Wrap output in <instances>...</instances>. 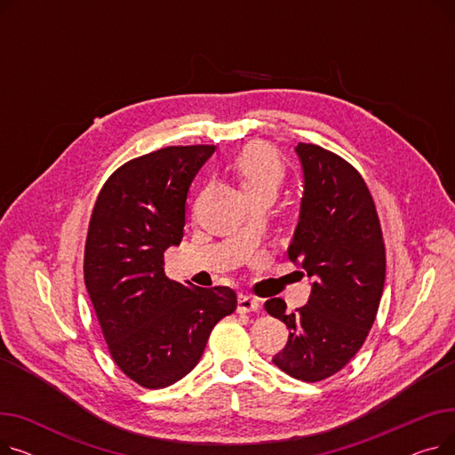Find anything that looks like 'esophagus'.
<instances>
[{
    "label": "esophagus",
    "mask_w": 455,
    "mask_h": 455,
    "mask_svg": "<svg viewBox=\"0 0 455 455\" xmlns=\"http://www.w3.org/2000/svg\"><path fill=\"white\" fill-rule=\"evenodd\" d=\"M259 309H261L259 300L251 297V295H240V299H237V312H240V314L259 312Z\"/></svg>",
    "instance_id": "esophagus-1"
}]
</instances>
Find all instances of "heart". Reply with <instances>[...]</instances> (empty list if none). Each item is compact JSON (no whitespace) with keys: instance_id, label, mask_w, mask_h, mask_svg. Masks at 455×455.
Segmentation results:
<instances>
[{"instance_id":"b5f03b06","label":"heart","mask_w":455,"mask_h":455,"mask_svg":"<svg viewBox=\"0 0 455 455\" xmlns=\"http://www.w3.org/2000/svg\"><path fill=\"white\" fill-rule=\"evenodd\" d=\"M232 170L252 201L266 194L275 196L285 175V165L280 155L264 141H252L245 146L234 158Z\"/></svg>"}]
</instances>
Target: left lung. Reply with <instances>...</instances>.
I'll use <instances>...</instances> for the list:
<instances>
[{"label":"left lung","mask_w":455,"mask_h":455,"mask_svg":"<svg viewBox=\"0 0 455 455\" xmlns=\"http://www.w3.org/2000/svg\"><path fill=\"white\" fill-rule=\"evenodd\" d=\"M297 153L304 197L290 259L300 261L314 285L293 314H285L282 299L267 300L266 309L290 328L273 363L314 384L339 372L363 347L384 293L386 243L360 172L314 143H299Z\"/></svg>","instance_id":"8db88e82"}]
</instances>
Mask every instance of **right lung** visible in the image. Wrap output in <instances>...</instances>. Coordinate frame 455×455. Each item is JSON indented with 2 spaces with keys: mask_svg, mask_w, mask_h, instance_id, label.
Masks as SVG:
<instances>
[{
  "mask_svg": "<svg viewBox=\"0 0 455 455\" xmlns=\"http://www.w3.org/2000/svg\"><path fill=\"white\" fill-rule=\"evenodd\" d=\"M213 151L170 146L125 162L90 215L86 290L114 363L146 389L194 369L213 326L237 304L227 285H184L164 271L165 249L182 242L188 188Z\"/></svg>",
  "mask_w": 455,
  "mask_h": 455,
  "instance_id": "1",
  "label": "right lung"
}]
</instances>
